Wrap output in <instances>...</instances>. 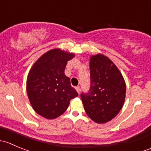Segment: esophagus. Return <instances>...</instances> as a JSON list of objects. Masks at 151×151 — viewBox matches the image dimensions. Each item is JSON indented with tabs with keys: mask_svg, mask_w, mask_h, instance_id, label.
<instances>
[{
	"mask_svg": "<svg viewBox=\"0 0 151 151\" xmlns=\"http://www.w3.org/2000/svg\"><path fill=\"white\" fill-rule=\"evenodd\" d=\"M75 89H76V91H77V92L79 94H80V87H79V86L76 87Z\"/></svg>",
	"mask_w": 151,
	"mask_h": 151,
	"instance_id": "34e87169",
	"label": "esophagus"
}]
</instances>
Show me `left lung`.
<instances>
[{
    "instance_id": "left-lung-1",
    "label": "left lung",
    "mask_w": 151,
    "mask_h": 151,
    "mask_svg": "<svg viewBox=\"0 0 151 151\" xmlns=\"http://www.w3.org/2000/svg\"><path fill=\"white\" fill-rule=\"evenodd\" d=\"M91 88L81 99L85 112L92 121L105 123L113 119L122 108L126 87L115 63L102 54L90 58Z\"/></svg>"
}]
</instances>
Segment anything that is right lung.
I'll list each match as a JSON object with an SVG mask.
<instances>
[{
  "mask_svg": "<svg viewBox=\"0 0 151 151\" xmlns=\"http://www.w3.org/2000/svg\"><path fill=\"white\" fill-rule=\"evenodd\" d=\"M75 56L72 52L52 49L42 55L30 68L26 89L33 109L47 119H55L68 108L70 101L78 96L65 75L68 60Z\"/></svg>",
  "mask_w": 151,
  "mask_h": 151,
  "instance_id": "obj_1",
  "label": "right lung"
}]
</instances>
